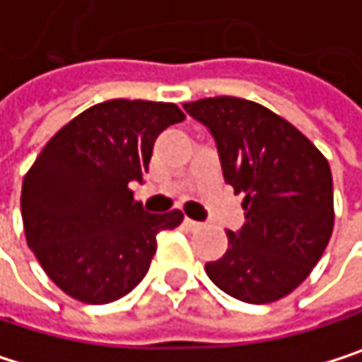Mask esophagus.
<instances>
[{
    "instance_id": "34e87169",
    "label": "esophagus",
    "mask_w": 362,
    "mask_h": 362,
    "mask_svg": "<svg viewBox=\"0 0 362 362\" xmlns=\"http://www.w3.org/2000/svg\"><path fill=\"white\" fill-rule=\"evenodd\" d=\"M183 223L187 226L189 230H198V228H202V223H200V221H196V219H189V217H185V219H183Z\"/></svg>"
}]
</instances>
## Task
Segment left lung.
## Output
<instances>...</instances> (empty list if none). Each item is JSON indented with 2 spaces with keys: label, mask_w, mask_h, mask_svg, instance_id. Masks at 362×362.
<instances>
[{
  "label": "left lung",
  "mask_w": 362,
  "mask_h": 362,
  "mask_svg": "<svg viewBox=\"0 0 362 362\" xmlns=\"http://www.w3.org/2000/svg\"><path fill=\"white\" fill-rule=\"evenodd\" d=\"M215 139L221 173L245 194V223L206 262L209 279L239 300L262 305L290 294L318 264L333 233L327 158L269 108L230 95L183 104Z\"/></svg>",
  "instance_id": "8db88e82"
}]
</instances>
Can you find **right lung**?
Wrapping results in <instances>:
<instances>
[{"label": "right lung", "mask_w": 362, "mask_h": 362, "mask_svg": "<svg viewBox=\"0 0 362 362\" xmlns=\"http://www.w3.org/2000/svg\"><path fill=\"white\" fill-rule=\"evenodd\" d=\"M183 119L166 102L95 104L64 125L25 175L27 245L72 298L104 305L132 292L149 271L158 233L183 221L179 209L145 211L129 189L143 183L156 139Z\"/></svg>", "instance_id": "obj_1"}]
</instances>
